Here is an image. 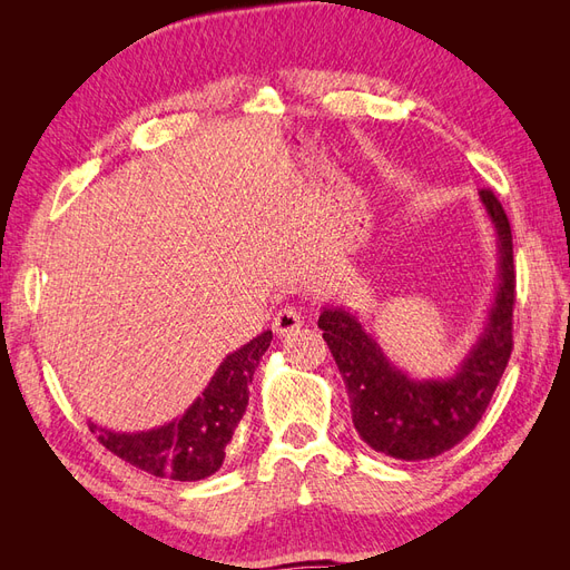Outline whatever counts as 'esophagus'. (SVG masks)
Listing matches in <instances>:
<instances>
[{"mask_svg": "<svg viewBox=\"0 0 570 570\" xmlns=\"http://www.w3.org/2000/svg\"><path fill=\"white\" fill-rule=\"evenodd\" d=\"M299 327H302V316L297 308H292V306L281 308V312L273 318V333L278 337H289L292 333L299 331Z\"/></svg>", "mask_w": 570, "mask_h": 570, "instance_id": "1", "label": "esophagus"}]
</instances>
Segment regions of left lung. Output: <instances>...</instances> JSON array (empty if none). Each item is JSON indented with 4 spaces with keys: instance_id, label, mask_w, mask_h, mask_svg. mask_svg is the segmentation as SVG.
I'll return each instance as SVG.
<instances>
[{
    "instance_id": "1",
    "label": "left lung",
    "mask_w": 570,
    "mask_h": 570,
    "mask_svg": "<svg viewBox=\"0 0 570 570\" xmlns=\"http://www.w3.org/2000/svg\"><path fill=\"white\" fill-rule=\"evenodd\" d=\"M478 195L497 237V287L485 323L450 375H409L352 308L342 304L321 308L318 327L347 387L356 433L385 456L425 461L452 450L482 419L509 364L515 302L511 226L490 189Z\"/></svg>"
}]
</instances>
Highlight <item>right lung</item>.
I'll return each instance as SVG.
<instances>
[{
  "label": "right lung",
  "instance_id": "1",
  "mask_svg": "<svg viewBox=\"0 0 570 570\" xmlns=\"http://www.w3.org/2000/svg\"><path fill=\"white\" fill-rule=\"evenodd\" d=\"M271 340L273 333L264 331L230 352L220 361L209 385L174 421L137 433H120L95 421L88 425L109 452L135 469L180 482L209 478L223 465L226 446L245 416L249 383Z\"/></svg>",
  "mask_w": 570,
  "mask_h": 570
}]
</instances>
